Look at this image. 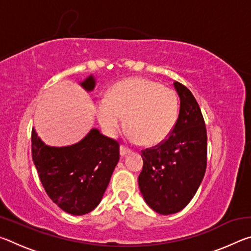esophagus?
Masks as SVG:
<instances>
[{
    "instance_id": "1",
    "label": "esophagus",
    "mask_w": 251,
    "mask_h": 251,
    "mask_svg": "<svg viewBox=\"0 0 251 251\" xmlns=\"http://www.w3.org/2000/svg\"><path fill=\"white\" fill-rule=\"evenodd\" d=\"M120 151H121V155H122V156H125V155H127V154H129V152H130L131 151L129 150L128 147L122 145L121 148H120Z\"/></svg>"
}]
</instances>
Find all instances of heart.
<instances>
[{"instance_id":"1","label":"heart","mask_w":251,"mask_h":251,"mask_svg":"<svg viewBox=\"0 0 251 251\" xmlns=\"http://www.w3.org/2000/svg\"><path fill=\"white\" fill-rule=\"evenodd\" d=\"M178 110L175 92L146 78L123 80L96 104L97 120L106 134L115 136L126 116L129 138L142 139L147 145L168 137L176 125Z\"/></svg>"}]
</instances>
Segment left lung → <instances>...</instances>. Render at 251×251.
<instances>
[{
    "instance_id": "obj_1",
    "label": "left lung",
    "mask_w": 251,
    "mask_h": 251,
    "mask_svg": "<svg viewBox=\"0 0 251 251\" xmlns=\"http://www.w3.org/2000/svg\"><path fill=\"white\" fill-rule=\"evenodd\" d=\"M180 97L176 125L168 137L142 151L139 189L161 215L180 211L196 194L207 166V130L201 107L185 85L174 82Z\"/></svg>"
}]
</instances>
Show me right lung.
Wrapping results in <instances>:
<instances>
[{
	"mask_svg": "<svg viewBox=\"0 0 251 251\" xmlns=\"http://www.w3.org/2000/svg\"><path fill=\"white\" fill-rule=\"evenodd\" d=\"M82 86L92 91L93 76ZM32 158L48 196L72 215L95 209L120 160V143L92 129L75 145L50 147L32 129Z\"/></svg>",
	"mask_w": 251,
	"mask_h": 251,
	"instance_id": "right-lung-1",
	"label": "right lung"
}]
</instances>
